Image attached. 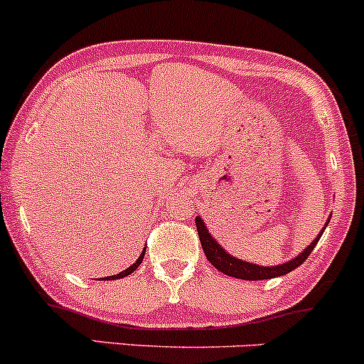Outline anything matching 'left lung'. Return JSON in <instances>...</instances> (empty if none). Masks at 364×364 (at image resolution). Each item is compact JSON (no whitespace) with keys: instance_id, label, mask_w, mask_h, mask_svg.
<instances>
[{"instance_id":"obj_1","label":"left lung","mask_w":364,"mask_h":364,"mask_svg":"<svg viewBox=\"0 0 364 364\" xmlns=\"http://www.w3.org/2000/svg\"><path fill=\"white\" fill-rule=\"evenodd\" d=\"M328 223H330V219L326 221V225H328ZM195 225H197L198 238H200L203 254H205V257L209 259L210 264H213L215 269L221 271V273L228 274V277L249 279V282H254V279L277 278V277H282V274H287V273H290V271H294L295 267H299L302 262L306 261L307 255L313 252V249L316 247L318 240L321 238L323 231H325V228H326V225L323 226V230L319 231L318 237L311 242V245L306 247V249L302 250L297 257H294L292 261L283 262V264H278V266H257V264H254V262L242 261V259H237V257H233V255L228 254L226 250L214 240L213 235L209 233V230H207L205 223L202 221L200 215H197V218H195Z\"/></svg>"}]
</instances>
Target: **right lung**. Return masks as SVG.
<instances>
[{"instance_id": "add662e5", "label": "right lung", "mask_w": 364, "mask_h": 364, "mask_svg": "<svg viewBox=\"0 0 364 364\" xmlns=\"http://www.w3.org/2000/svg\"><path fill=\"white\" fill-rule=\"evenodd\" d=\"M143 257H145V249H143V252L139 254V257L136 259V262H134L133 266H129L127 267V269H124L122 273H119V274H114V277H109V279L112 278V279H119V278H124V277H127V274H131L133 273V271H136V267L141 264V261H143ZM103 279V278H102Z\"/></svg>"}]
</instances>
